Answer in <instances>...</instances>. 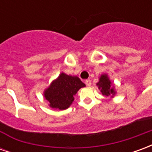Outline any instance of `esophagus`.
Returning <instances> with one entry per match:
<instances>
[{
    "instance_id": "1",
    "label": "esophagus",
    "mask_w": 152,
    "mask_h": 152,
    "mask_svg": "<svg viewBox=\"0 0 152 152\" xmlns=\"http://www.w3.org/2000/svg\"><path fill=\"white\" fill-rule=\"evenodd\" d=\"M86 85L87 86H91V80H86Z\"/></svg>"
}]
</instances>
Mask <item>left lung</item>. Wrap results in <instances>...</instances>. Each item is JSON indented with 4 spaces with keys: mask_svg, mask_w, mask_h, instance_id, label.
<instances>
[{
    "mask_svg": "<svg viewBox=\"0 0 152 152\" xmlns=\"http://www.w3.org/2000/svg\"><path fill=\"white\" fill-rule=\"evenodd\" d=\"M97 86L104 96L112 98L115 94L114 87L107 74H103L100 76L99 81L97 83Z\"/></svg>",
    "mask_w": 152,
    "mask_h": 152,
    "instance_id": "8db88e82",
    "label": "left lung"
}]
</instances>
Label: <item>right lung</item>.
<instances>
[{"label": "right lung", "instance_id": "obj_1", "mask_svg": "<svg viewBox=\"0 0 152 152\" xmlns=\"http://www.w3.org/2000/svg\"><path fill=\"white\" fill-rule=\"evenodd\" d=\"M86 85L77 76H68L62 72L47 88L44 96L52 108L65 110L74 101L73 96Z\"/></svg>", "mask_w": 152, "mask_h": 152}]
</instances>
